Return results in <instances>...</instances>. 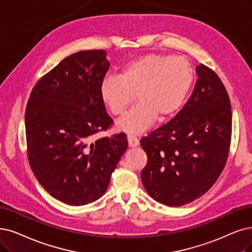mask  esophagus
Returning a JSON list of instances; mask_svg holds the SVG:
<instances>
[{
	"instance_id": "1",
	"label": "esophagus",
	"mask_w": 252,
	"mask_h": 252,
	"mask_svg": "<svg viewBox=\"0 0 252 252\" xmlns=\"http://www.w3.org/2000/svg\"><path fill=\"white\" fill-rule=\"evenodd\" d=\"M127 139H128L129 147H136L139 145V139L132 134H128Z\"/></svg>"
}]
</instances>
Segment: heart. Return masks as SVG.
I'll return each instance as SVG.
<instances>
[{
    "label": "heart",
    "instance_id": "b5f03b06",
    "mask_svg": "<svg viewBox=\"0 0 252 252\" xmlns=\"http://www.w3.org/2000/svg\"><path fill=\"white\" fill-rule=\"evenodd\" d=\"M193 82V69L184 57L150 54L127 62L119 76L105 77L100 86L101 101L114 116H121L132 102L138 103L118 122L127 132L147 129L158 116L174 115L185 101Z\"/></svg>",
    "mask_w": 252,
    "mask_h": 252
}]
</instances>
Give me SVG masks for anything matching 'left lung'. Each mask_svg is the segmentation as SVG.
Segmentation results:
<instances>
[{"label":"left lung","instance_id":"obj_1","mask_svg":"<svg viewBox=\"0 0 252 252\" xmlns=\"http://www.w3.org/2000/svg\"><path fill=\"white\" fill-rule=\"evenodd\" d=\"M192 95L167 123L140 139L148 161L142 182L158 203L180 207L214 185L225 166L231 139L226 89L208 66L196 67Z\"/></svg>","mask_w":252,"mask_h":252}]
</instances>
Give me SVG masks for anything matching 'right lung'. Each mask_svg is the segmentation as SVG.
<instances>
[{"mask_svg":"<svg viewBox=\"0 0 252 252\" xmlns=\"http://www.w3.org/2000/svg\"><path fill=\"white\" fill-rule=\"evenodd\" d=\"M105 56L91 49L66 57L39 78L26 107L30 166L50 195L70 206L101 197L128 148L124 132L92 143L114 124L100 97Z\"/></svg>","mask_w":252,"mask_h":252,"instance_id":"1","label":"right lung"}]
</instances>
